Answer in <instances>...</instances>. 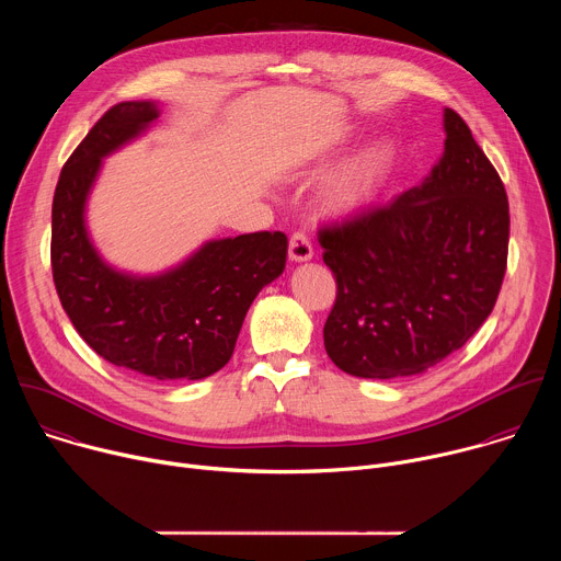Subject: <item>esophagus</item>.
<instances>
[{
	"instance_id": "obj_1",
	"label": "esophagus",
	"mask_w": 561,
	"mask_h": 561,
	"mask_svg": "<svg viewBox=\"0 0 561 561\" xmlns=\"http://www.w3.org/2000/svg\"><path fill=\"white\" fill-rule=\"evenodd\" d=\"M288 255L293 262H308L312 257V244L310 237L304 230L293 232L290 242H288Z\"/></svg>"
}]
</instances>
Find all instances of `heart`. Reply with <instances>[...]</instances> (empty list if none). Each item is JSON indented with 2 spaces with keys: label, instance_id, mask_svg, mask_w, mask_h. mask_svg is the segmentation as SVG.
I'll return each instance as SVG.
<instances>
[{
  "label": "heart",
  "instance_id": "heart-1",
  "mask_svg": "<svg viewBox=\"0 0 561 561\" xmlns=\"http://www.w3.org/2000/svg\"><path fill=\"white\" fill-rule=\"evenodd\" d=\"M390 164V146L375 144L362 150L331 180L327 188V206L335 213H355L368 206L383 191Z\"/></svg>",
  "mask_w": 561,
  "mask_h": 561
}]
</instances>
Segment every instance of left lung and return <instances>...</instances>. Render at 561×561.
Wrapping results in <instances>:
<instances>
[{"label":"left lung","instance_id":"8db88e82","mask_svg":"<svg viewBox=\"0 0 561 561\" xmlns=\"http://www.w3.org/2000/svg\"><path fill=\"white\" fill-rule=\"evenodd\" d=\"M444 154L394 202L319 228L337 297L329 357L366 379L409 377L486 322L508 260V197L466 122L444 111Z\"/></svg>","mask_w":561,"mask_h":561}]
</instances>
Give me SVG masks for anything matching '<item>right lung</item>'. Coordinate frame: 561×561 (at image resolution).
<instances>
[{"label":"right lung","mask_w":561,"mask_h":561,"mask_svg":"<svg viewBox=\"0 0 561 561\" xmlns=\"http://www.w3.org/2000/svg\"><path fill=\"white\" fill-rule=\"evenodd\" d=\"M157 115L154 102L115 104L68 157L53 197V282L75 331L106 362L159 381L204 379L228 364L253 299L282 275L288 239L279 230L215 239L157 277L102 262L87 197L102 159Z\"/></svg>","instance_id":"obj_1"}]
</instances>
